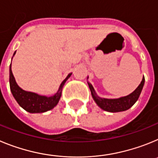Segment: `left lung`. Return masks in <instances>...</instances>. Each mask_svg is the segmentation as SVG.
I'll use <instances>...</instances> for the list:
<instances>
[{
    "label": "left lung",
    "mask_w": 158,
    "mask_h": 158,
    "mask_svg": "<svg viewBox=\"0 0 158 158\" xmlns=\"http://www.w3.org/2000/svg\"><path fill=\"white\" fill-rule=\"evenodd\" d=\"M145 83V77H143L142 81H141L140 85L138 86L136 89L130 95L123 97H120L118 99H105L99 97L96 95V92H95L94 89H93V85L89 83V89L91 91L92 96L96 102V104L101 108V109L104 110V111H109V112H118V111H123L129 109L130 107H131L134 104H135V102L138 100L139 96L141 94V92L142 90V88L144 85Z\"/></svg>",
    "instance_id": "1"
}]
</instances>
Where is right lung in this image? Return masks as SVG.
<instances>
[{
    "instance_id": "obj_1",
    "label": "right lung",
    "mask_w": 158,
    "mask_h": 158,
    "mask_svg": "<svg viewBox=\"0 0 158 158\" xmlns=\"http://www.w3.org/2000/svg\"><path fill=\"white\" fill-rule=\"evenodd\" d=\"M16 52L14 53V54ZM13 54V55H14ZM12 64V63H11ZM72 73H69L66 77L65 80L60 85L58 91L57 92L54 96H40L35 93H31L23 90L18 86L16 84L15 77L12 74V69L9 68V85H10L11 92L12 96H14L15 100L17 101L19 105L23 107L25 111H28L30 113H43L45 111H50L54 108L58 104L61 96H62V88L65 85L67 79L71 76Z\"/></svg>"
}]
</instances>
